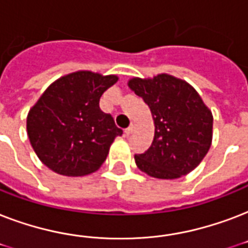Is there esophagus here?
Masks as SVG:
<instances>
[{
    "mask_svg": "<svg viewBox=\"0 0 248 248\" xmlns=\"http://www.w3.org/2000/svg\"><path fill=\"white\" fill-rule=\"evenodd\" d=\"M135 128H136V124H132L131 126H130V127L126 128V131H124V132H126V135H127V136H128V135H131L132 132L135 131Z\"/></svg>",
    "mask_w": 248,
    "mask_h": 248,
    "instance_id": "34e87169",
    "label": "esophagus"
}]
</instances>
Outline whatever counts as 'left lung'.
<instances>
[{"instance_id":"8db88e82","label":"left lung","mask_w":248,"mask_h":248,"mask_svg":"<svg viewBox=\"0 0 248 248\" xmlns=\"http://www.w3.org/2000/svg\"><path fill=\"white\" fill-rule=\"evenodd\" d=\"M128 87L151 108L155 139L136 166L157 179H177L200 165L212 141L211 110L186 81L167 73L153 78L134 77Z\"/></svg>"}]
</instances>
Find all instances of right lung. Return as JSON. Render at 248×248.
I'll return each mask as SVG.
<instances>
[{
	"label": "right lung",
	"mask_w": 248,
	"mask_h": 248,
	"mask_svg": "<svg viewBox=\"0 0 248 248\" xmlns=\"http://www.w3.org/2000/svg\"><path fill=\"white\" fill-rule=\"evenodd\" d=\"M114 75L77 71L60 77L29 109L27 132L33 151L45 166L64 176L95 172L122 130L99 107Z\"/></svg>",
	"instance_id": "obj_1"
}]
</instances>
